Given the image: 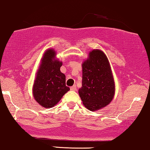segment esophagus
Returning a JSON list of instances; mask_svg holds the SVG:
<instances>
[{
  "label": "esophagus",
  "instance_id": "esophagus-1",
  "mask_svg": "<svg viewBox=\"0 0 150 150\" xmlns=\"http://www.w3.org/2000/svg\"><path fill=\"white\" fill-rule=\"evenodd\" d=\"M70 89H71V91H76V86L74 85L73 86H71V87L70 88Z\"/></svg>",
  "mask_w": 150,
  "mask_h": 150
}]
</instances>
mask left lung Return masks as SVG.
Masks as SVG:
<instances>
[{
    "label": "left lung",
    "instance_id": "obj_1",
    "mask_svg": "<svg viewBox=\"0 0 150 150\" xmlns=\"http://www.w3.org/2000/svg\"><path fill=\"white\" fill-rule=\"evenodd\" d=\"M82 68V87L79 93L84 106L93 112L107 106L113 99L115 87L106 55L100 50H92Z\"/></svg>",
    "mask_w": 150,
    "mask_h": 150
}]
</instances>
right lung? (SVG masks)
<instances>
[{
  "mask_svg": "<svg viewBox=\"0 0 150 150\" xmlns=\"http://www.w3.org/2000/svg\"><path fill=\"white\" fill-rule=\"evenodd\" d=\"M54 58L55 52L52 49L44 53L33 86L35 100L45 108L54 106L70 90L66 86L65 75L60 71L62 63Z\"/></svg>",
  "mask_w": 150,
  "mask_h": 150,
  "instance_id": "add662e5",
  "label": "right lung"
}]
</instances>
